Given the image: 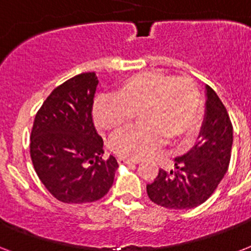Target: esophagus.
<instances>
[{
	"mask_svg": "<svg viewBox=\"0 0 251 251\" xmlns=\"http://www.w3.org/2000/svg\"><path fill=\"white\" fill-rule=\"evenodd\" d=\"M118 164H138L139 161L138 160H133V159H127V157H118L117 159Z\"/></svg>",
	"mask_w": 251,
	"mask_h": 251,
	"instance_id": "1",
	"label": "esophagus"
}]
</instances>
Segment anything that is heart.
<instances>
[{"label":"heart","mask_w":251,"mask_h":251,"mask_svg":"<svg viewBox=\"0 0 251 251\" xmlns=\"http://www.w3.org/2000/svg\"><path fill=\"white\" fill-rule=\"evenodd\" d=\"M139 113L141 125L118 134L109 149L118 156L141 159L165 145L175 146L197 134L201 96L193 80L159 70L126 78L114 96H100L92 114L99 129L117 133Z\"/></svg>","instance_id":"heart-1"}]
</instances>
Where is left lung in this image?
Listing matches in <instances>:
<instances>
[{"instance_id": "1", "label": "left lung", "mask_w": 251, "mask_h": 251, "mask_svg": "<svg viewBox=\"0 0 251 251\" xmlns=\"http://www.w3.org/2000/svg\"><path fill=\"white\" fill-rule=\"evenodd\" d=\"M198 143L175 159L176 171L159 169L147 194L153 203L171 210H189L202 204L216 190L228 171L233 127L226 106L206 86V110Z\"/></svg>"}]
</instances>
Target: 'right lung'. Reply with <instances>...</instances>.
I'll list each match as a JSON object with an SVG mask.
<instances>
[{"label": "right lung", "instance_id": "obj_1", "mask_svg": "<svg viewBox=\"0 0 251 251\" xmlns=\"http://www.w3.org/2000/svg\"><path fill=\"white\" fill-rule=\"evenodd\" d=\"M95 73L73 76L56 87L36 113L29 153L48 191L64 203L101 199L113 185L116 157L102 159V138L95 129Z\"/></svg>", "mask_w": 251, "mask_h": 251}]
</instances>
